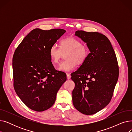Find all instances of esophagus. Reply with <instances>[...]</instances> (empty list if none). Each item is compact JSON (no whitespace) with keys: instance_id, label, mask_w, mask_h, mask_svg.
Masks as SVG:
<instances>
[{"instance_id":"34e87169","label":"esophagus","mask_w":132,"mask_h":132,"mask_svg":"<svg viewBox=\"0 0 132 132\" xmlns=\"http://www.w3.org/2000/svg\"><path fill=\"white\" fill-rule=\"evenodd\" d=\"M66 75H67V79L68 80H70L71 79V75L70 74H68L67 73L66 74Z\"/></svg>"}]
</instances>
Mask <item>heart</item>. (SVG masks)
<instances>
[{
	"label": "heart",
	"mask_w": 132,
	"mask_h": 132,
	"mask_svg": "<svg viewBox=\"0 0 132 132\" xmlns=\"http://www.w3.org/2000/svg\"><path fill=\"white\" fill-rule=\"evenodd\" d=\"M66 54V61L61 62L57 70L59 71L68 72L75 68L76 65H82L87 58L89 51L88 47L74 37H68L60 42V48L55 45L51 46L49 55L53 63H57Z\"/></svg>",
	"instance_id": "obj_1"
}]
</instances>
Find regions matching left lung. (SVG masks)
<instances>
[{
    "label": "left lung",
    "mask_w": 132,
    "mask_h": 132,
    "mask_svg": "<svg viewBox=\"0 0 132 132\" xmlns=\"http://www.w3.org/2000/svg\"><path fill=\"white\" fill-rule=\"evenodd\" d=\"M75 35L86 43L90 53L77 71L71 74L75 83L73 104L81 113L92 115L104 108L111 100L119 76L117 59L104 35L78 30Z\"/></svg>",
    "instance_id": "left-lung-1"
}]
</instances>
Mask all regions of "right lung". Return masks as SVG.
I'll list each match as a JSON object with an SVG mask.
<instances>
[{
  "label": "right lung",
  "mask_w": 132,
  "mask_h": 132,
  "mask_svg": "<svg viewBox=\"0 0 132 132\" xmlns=\"http://www.w3.org/2000/svg\"><path fill=\"white\" fill-rule=\"evenodd\" d=\"M61 29L31 30L24 38L13 57L15 91L24 104L35 111L50 108L66 75L54 69L49 50L65 33Z\"/></svg>",
  "instance_id": "1"
}]
</instances>
